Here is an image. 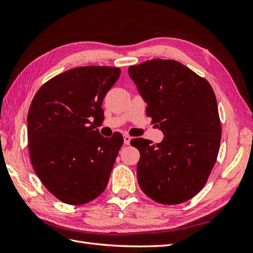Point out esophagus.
Here are the masks:
<instances>
[{
	"label": "esophagus",
	"instance_id": "34e87169",
	"mask_svg": "<svg viewBox=\"0 0 253 253\" xmlns=\"http://www.w3.org/2000/svg\"><path fill=\"white\" fill-rule=\"evenodd\" d=\"M130 141H131V137L130 136H128V135L124 136V143L127 144V146H128V144L130 143Z\"/></svg>",
	"mask_w": 253,
	"mask_h": 253
}]
</instances>
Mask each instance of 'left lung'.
<instances>
[{"instance_id":"obj_1","label":"left lung","mask_w":253,"mask_h":253,"mask_svg":"<svg viewBox=\"0 0 253 253\" xmlns=\"http://www.w3.org/2000/svg\"><path fill=\"white\" fill-rule=\"evenodd\" d=\"M128 74L148 104L146 113L164 133L163 140L136 138L141 190L162 204H178L200 191L209 178L221 143L217 102L206 79L173 60L147 61Z\"/></svg>"}]
</instances>
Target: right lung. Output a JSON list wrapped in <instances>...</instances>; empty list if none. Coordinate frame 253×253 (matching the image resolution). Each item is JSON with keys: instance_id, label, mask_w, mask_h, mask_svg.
Returning <instances> with one entry per match:
<instances>
[{"instance_id": "1", "label": "right lung", "mask_w": 253, "mask_h": 253, "mask_svg": "<svg viewBox=\"0 0 253 253\" xmlns=\"http://www.w3.org/2000/svg\"><path fill=\"white\" fill-rule=\"evenodd\" d=\"M121 69L84 66L57 75L38 90L28 123V147L37 176L53 196L79 206L107 186L123 136L100 135L102 102Z\"/></svg>"}]
</instances>
